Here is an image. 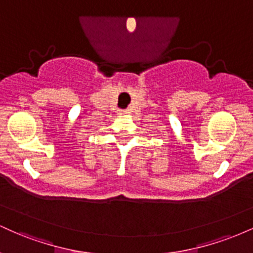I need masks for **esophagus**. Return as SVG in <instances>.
Returning a JSON list of instances; mask_svg holds the SVG:
<instances>
[{
  "label": "esophagus",
  "instance_id": "34e87169",
  "mask_svg": "<svg viewBox=\"0 0 253 253\" xmlns=\"http://www.w3.org/2000/svg\"><path fill=\"white\" fill-rule=\"evenodd\" d=\"M126 113H127V110H125V109H120V110H119V114H120V115L126 114Z\"/></svg>",
  "mask_w": 253,
  "mask_h": 253
}]
</instances>
